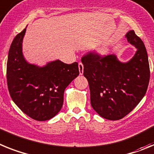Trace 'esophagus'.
Returning a JSON list of instances; mask_svg holds the SVG:
<instances>
[{
	"instance_id": "34e87169",
	"label": "esophagus",
	"mask_w": 154,
	"mask_h": 154,
	"mask_svg": "<svg viewBox=\"0 0 154 154\" xmlns=\"http://www.w3.org/2000/svg\"><path fill=\"white\" fill-rule=\"evenodd\" d=\"M78 68H79V73H80V75H82L83 73H84V65L82 64V63H79Z\"/></svg>"
}]
</instances>
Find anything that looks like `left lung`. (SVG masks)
Instances as JSON below:
<instances>
[{
    "instance_id": "1",
    "label": "left lung",
    "mask_w": 154,
    "mask_h": 154,
    "mask_svg": "<svg viewBox=\"0 0 154 154\" xmlns=\"http://www.w3.org/2000/svg\"><path fill=\"white\" fill-rule=\"evenodd\" d=\"M125 38L137 49L128 62H121L115 54L101 57L88 53L81 59L92 108L100 116L113 121L133 110L145 95L149 81L144 43L133 30H129Z\"/></svg>"
}]
</instances>
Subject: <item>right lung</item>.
Instances as JSON below:
<instances>
[{
  "instance_id": "obj_1",
  "label": "right lung",
  "mask_w": 154,
  "mask_h": 154,
  "mask_svg": "<svg viewBox=\"0 0 154 154\" xmlns=\"http://www.w3.org/2000/svg\"><path fill=\"white\" fill-rule=\"evenodd\" d=\"M26 28L14 37L7 63V82L13 101L37 121H46L62 109L66 87L79 75L78 63L51 61L43 66L29 63L22 53Z\"/></svg>"
}]
</instances>
